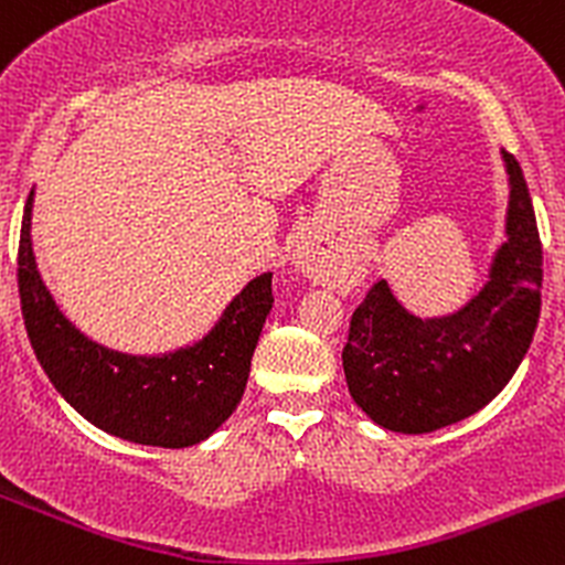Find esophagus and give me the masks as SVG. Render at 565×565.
Segmentation results:
<instances>
[{
	"label": "esophagus",
	"instance_id": "obj_1",
	"mask_svg": "<svg viewBox=\"0 0 565 565\" xmlns=\"http://www.w3.org/2000/svg\"><path fill=\"white\" fill-rule=\"evenodd\" d=\"M295 263H297V268H300L302 274H308V276H316L321 270L319 260H316V252L310 249V246H300V249H297Z\"/></svg>",
	"mask_w": 565,
	"mask_h": 565
}]
</instances>
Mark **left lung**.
Returning <instances> with one entry per match:
<instances>
[{"label": "left lung", "mask_w": 565, "mask_h": 565, "mask_svg": "<svg viewBox=\"0 0 565 565\" xmlns=\"http://www.w3.org/2000/svg\"><path fill=\"white\" fill-rule=\"evenodd\" d=\"M510 174L508 242L489 281L462 310L417 319L387 281L353 310L342 350L348 391L372 423L395 433H430L470 417L508 385L531 345L542 308V242L521 164Z\"/></svg>", "instance_id": "1"}]
</instances>
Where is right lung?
Wrapping results in <instances>:
<instances>
[{
	"label": "right lung",
	"mask_w": 565,
	"mask_h": 565,
	"mask_svg": "<svg viewBox=\"0 0 565 565\" xmlns=\"http://www.w3.org/2000/svg\"><path fill=\"white\" fill-rule=\"evenodd\" d=\"M31 204L18 244L21 310L44 374L84 419L132 444L183 449L210 438L236 412L263 323L270 278H252L204 340L167 355H127L87 340L42 284L31 249Z\"/></svg>",
	"instance_id": "add662e5"
}]
</instances>
